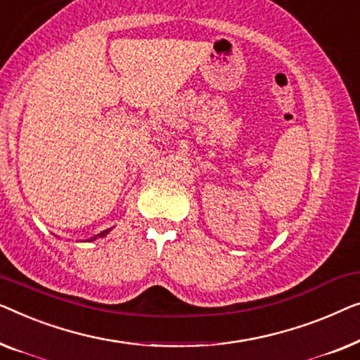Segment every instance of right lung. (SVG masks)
Here are the masks:
<instances>
[{"label": "right lung", "mask_w": 360, "mask_h": 360, "mask_svg": "<svg viewBox=\"0 0 360 360\" xmlns=\"http://www.w3.org/2000/svg\"><path fill=\"white\" fill-rule=\"evenodd\" d=\"M108 233H109V230H105V231H101V233H99V235H96V236L93 238V240H96V238H103L104 235H108Z\"/></svg>", "instance_id": "add662e5"}]
</instances>
